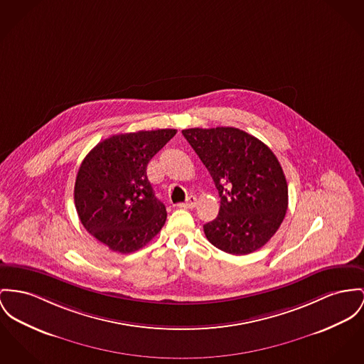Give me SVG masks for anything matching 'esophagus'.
I'll list each match as a JSON object with an SVG mask.
<instances>
[{
  "instance_id": "1",
  "label": "esophagus",
  "mask_w": 364,
  "mask_h": 364,
  "mask_svg": "<svg viewBox=\"0 0 364 364\" xmlns=\"http://www.w3.org/2000/svg\"><path fill=\"white\" fill-rule=\"evenodd\" d=\"M196 201H197V200H196L194 196H189L185 203L179 204V207H181V208H188V210H191V208L196 207Z\"/></svg>"
}]
</instances>
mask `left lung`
<instances>
[{
    "mask_svg": "<svg viewBox=\"0 0 364 364\" xmlns=\"http://www.w3.org/2000/svg\"><path fill=\"white\" fill-rule=\"evenodd\" d=\"M213 176L220 197L217 218L204 225L208 242L245 255L265 245L289 207L283 168L264 142L233 127L182 131Z\"/></svg>",
    "mask_w": 364,
    "mask_h": 364,
    "instance_id": "left-lung-1",
    "label": "left lung"
}]
</instances>
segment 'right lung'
I'll use <instances>...</instances> for the list:
<instances>
[{
	"mask_svg": "<svg viewBox=\"0 0 364 364\" xmlns=\"http://www.w3.org/2000/svg\"><path fill=\"white\" fill-rule=\"evenodd\" d=\"M175 134L168 128L113 135L82 160L74 185L75 210L87 232L112 251L134 252L164 226L167 211L146 168Z\"/></svg>",
	"mask_w": 364,
	"mask_h": 364,
	"instance_id": "1",
	"label": "right lung"
}]
</instances>
